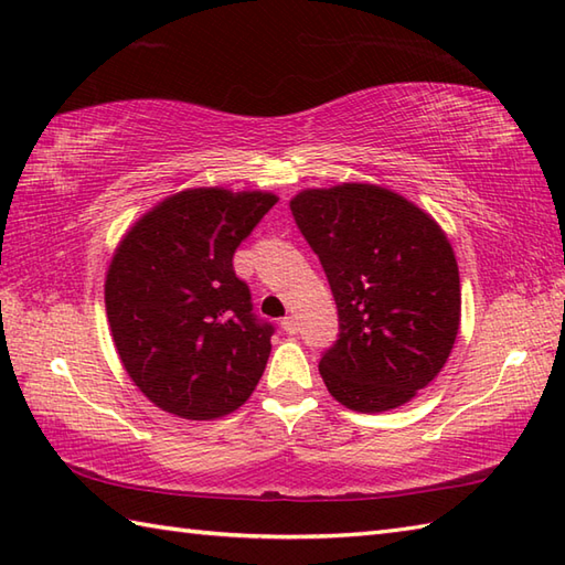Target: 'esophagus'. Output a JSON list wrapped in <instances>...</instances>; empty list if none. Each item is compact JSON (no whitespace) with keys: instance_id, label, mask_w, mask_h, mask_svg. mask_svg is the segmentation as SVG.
I'll return each instance as SVG.
<instances>
[{"instance_id":"obj_1","label":"esophagus","mask_w":565,"mask_h":565,"mask_svg":"<svg viewBox=\"0 0 565 565\" xmlns=\"http://www.w3.org/2000/svg\"><path fill=\"white\" fill-rule=\"evenodd\" d=\"M281 328H284L286 334H296V332H298V318H296V316L284 318V320H281Z\"/></svg>"}]
</instances>
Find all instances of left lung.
Here are the masks:
<instances>
[{"mask_svg": "<svg viewBox=\"0 0 565 565\" xmlns=\"http://www.w3.org/2000/svg\"><path fill=\"white\" fill-rule=\"evenodd\" d=\"M338 303L340 340L322 354L330 395L354 413L411 403L447 364L461 281L441 225L386 186L344 182L289 201Z\"/></svg>", "mask_w": 565, "mask_h": 565, "instance_id": "1", "label": "left lung"}]
</instances>
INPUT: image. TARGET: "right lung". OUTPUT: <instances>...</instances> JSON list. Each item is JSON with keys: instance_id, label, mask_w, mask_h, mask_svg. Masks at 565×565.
<instances>
[{"instance_id": "right-lung-1", "label": "right lung", "mask_w": 565, "mask_h": 565, "mask_svg": "<svg viewBox=\"0 0 565 565\" xmlns=\"http://www.w3.org/2000/svg\"><path fill=\"white\" fill-rule=\"evenodd\" d=\"M276 201L262 189H184L142 213L116 245L104 281L111 340L160 411L218 419L257 388L271 326L249 313L233 255Z\"/></svg>"}]
</instances>
